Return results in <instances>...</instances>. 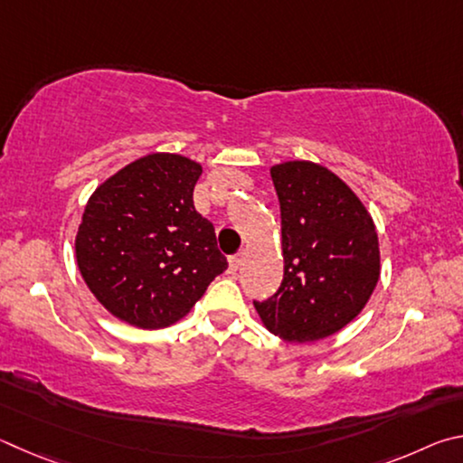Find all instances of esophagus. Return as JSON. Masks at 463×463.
Returning a JSON list of instances; mask_svg holds the SVG:
<instances>
[{
    "mask_svg": "<svg viewBox=\"0 0 463 463\" xmlns=\"http://www.w3.org/2000/svg\"><path fill=\"white\" fill-rule=\"evenodd\" d=\"M227 264H230V272H232V274L236 272V270L240 269V266H241V252L227 258Z\"/></svg>",
    "mask_w": 463,
    "mask_h": 463,
    "instance_id": "34e87169",
    "label": "esophagus"
}]
</instances>
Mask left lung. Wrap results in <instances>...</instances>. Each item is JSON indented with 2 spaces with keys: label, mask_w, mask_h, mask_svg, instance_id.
Segmentation results:
<instances>
[{
  "label": "left lung",
  "mask_w": 463,
  "mask_h": 463,
  "mask_svg": "<svg viewBox=\"0 0 463 463\" xmlns=\"http://www.w3.org/2000/svg\"><path fill=\"white\" fill-rule=\"evenodd\" d=\"M280 203L285 277L277 293L254 301L264 326L307 344L345 327L380 277L378 233L366 207L342 178L313 162L270 170Z\"/></svg>",
  "instance_id": "left-lung-1"
}]
</instances>
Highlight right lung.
<instances>
[{"instance_id":"obj_1","label":"right lung","mask_w":463,"mask_h":463,"mask_svg":"<svg viewBox=\"0 0 463 463\" xmlns=\"http://www.w3.org/2000/svg\"><path fill=\"white\" fill-rule=\"evenodd\" d=\"M201 166L150 154L105 181L89 199L77 262L105 309L129 326L178 321L227 269L215 230L193 205Z\"/></svg>"}]
</instances>
